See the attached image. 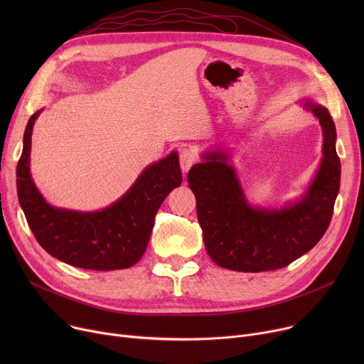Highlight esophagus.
Wrapping results in <instances>:
<instances>
[{
	"label": "esophagus",
	"instance_id": "obj_1",
	"mask_svg": "<svg viewBox=\"0 0 364 364\" xmlns=\"http://www.w3.org/2000/svg\"><path fill=\"white\" fill-rule=\"evenodd\" d=\"M195 161H196V156L192 150H183L180 153V166H181L183 174H187L188 169L195 164Z\"/></svg>",
	"mask_w": 364,
	"mask_h": 364
}]
</instances>
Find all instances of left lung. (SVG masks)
<instances>
[{
  "label": "left lung",
  "instance_id": "obj_1",
  "mask_svg": "<svg viewBox=\"0 0 364 364\" xmlns=\"http://www.w3.org/2000/svg\"><path fill=\"white\" fill-rule=\"evenodd\" d=\"M301 106L321 127L323 158L298 199L280 208L252 205L224 147L203 151L202 162L188 171L205 250L223 269L243 273L283 269L313 250L328 230L341 184L336 128L324 106L313 100Z\"/></svg>",
  "mask_w": 364,
  "mask_h": 364
}]
</instances>
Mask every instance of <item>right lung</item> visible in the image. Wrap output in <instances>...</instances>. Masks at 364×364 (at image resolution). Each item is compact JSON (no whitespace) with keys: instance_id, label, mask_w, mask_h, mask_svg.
<instances>
[{"instance_id":"add662e5","label":"right lung","mask_w":364,"mask_h":364,"mask_svg":"<svg viewBox=\"0 0 364 364\" xmlns=\"http://www.w3.org/2000/svg\"><path fill=\"white\" fill-rule=\"evenodd\" d=\"M43 110L28 121L16 171L18 203L33 236L51 257L69 265L99 272L128 269L143 257L162 202L183 181L178 153L172 150L147 165L119 199L99 211L57 208L46 200L31 174L32 131Z\"/></svg>"}]
</instances>
